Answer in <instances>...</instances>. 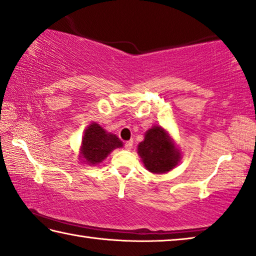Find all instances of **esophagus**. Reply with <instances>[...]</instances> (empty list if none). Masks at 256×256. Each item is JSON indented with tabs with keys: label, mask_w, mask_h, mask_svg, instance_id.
I'll return each mask as SVG.
<instances>
[{
	"label": "esophagus",
	"mask_w": 256,
	"mask_h": 256,
	"mask_svg": "<svg viewBox=\"0 0 256 256\" xmlns=\"http://www.w3.org/2000/svg\"><path fill=\"white\" fill-rule=\"evenodd\" d=\"M124 147H125V149H126V150L132 149V147H133V141H132V140L126 141V142H125V144H124Z\"/></svg>",
	"instance_id": "1"
}]
</instances>
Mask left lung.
<instances>
[{
    "label": "left lung",
    "instance_id": "obj_1",
    "mask_svg": "<svg viewBox=\"0 0 256 256\" xmlns=\"http://www.w3.org/2000/svg\"><path fill=\"white\" fill-rule=\"evenodd\" d=\"M146 168L152 173H166L180 160V154L163 128L155 126L146 133L144 140L138 146Z\"/></svg>",
    "mask_w": 256,
    "mask_h": 256
}]
</instances>
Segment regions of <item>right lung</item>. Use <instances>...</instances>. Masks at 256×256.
<instances>
[{"label":"right lung","instance_id":"right-lung-1","mask_svg":"<svg viewBox=\"0 0 256 256\" xmlns=\"http://www.w3.org/2000/svg\"><path fill=\"white\" fill-rule=\"evenodd\" d=\"M122 141L115 134L107 133L99 124L93 123L85 130L82 156L88 163L98 164L115 148L122 147Z\"/></svg>","mask_w":256,"mask_h":256}]
</instances>
